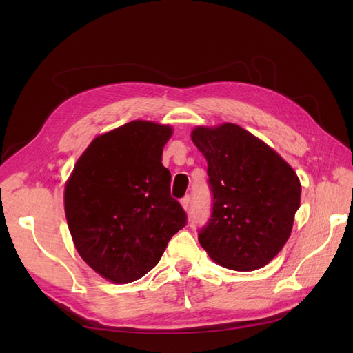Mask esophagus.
<instances>
[{
	"mask_svg": "<svg viewBox=\"0 0 353 353\" xmlns=\"http://www.w3.org/2000/svg\"><path fill=\"white\" fill-rule=\"evenodd\" d=\"M181 205H183V208L185 210H188L190 209V196H185L184 199H181Z\"/></svg>",
	"mask_w": 353,
	"mask_h": 353,
	"instance_id": "obj_1",
	"label": "esophagus"
}]
</instances>
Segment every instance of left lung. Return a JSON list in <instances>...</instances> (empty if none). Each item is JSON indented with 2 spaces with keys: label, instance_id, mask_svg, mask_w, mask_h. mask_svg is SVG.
Here are the masks:
<instances>
[{
  "label": "left lung",
  "instance_id": "left-lung-1",
  "mask_svg": "<svg viewBox=\"0 0 353 353\" xmlns=\"http://www.w3.org/2000/svg\"><path fill=\"white\" fill-rule=\"evenodd\" d=\"M191 140L208 160L212 194L201 248L225 268H262L290 237L302 191L296 172L239 125L197 126Z\"/></svg>",
  "mask_w": 353,
  "mask_h": 353
}]
</instances>
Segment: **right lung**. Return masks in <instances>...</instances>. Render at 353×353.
Returning <instances> with one entry per match:
<instances>
[{
    "label": "right lung",
    "mask_w": 353,
    "mask_h": 353,
    "mask_svg": "<svg viewBox=\"0 0 353 353\" xmlns=\"http://www.w3.org/2000/svg\"><path fill=\"white\" fill-rule=\"evenodd\" d=\"M170 135V126L147 121L105 132L78 159L66 184L65 212L74 248L112 283H131L153 270L187 223L162 165Z\"/></svg>",
    "instance_id": "add662e5"
}]
</instances>
